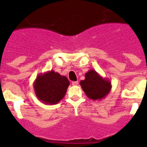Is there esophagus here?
<instances>
[{
	"instance_id": "34e87169",
	"label": "esophagus",
	"mask_w": 147,
	"mask_h": 147,
	"mask_svg": "<svg viewBox=\"0 0 147 147\" xmlns=\"http://www.w3.org/2000/svg\"><path fill=\"white\" fill-rule=\"evenodd\" d=\"M79 84V82H78V81H76V82H72V85H74V86H76V85Z\"/></svg>"
}]
</instances>
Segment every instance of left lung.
I'll return each mask as SVG.
<instances>
[{
	"instance_id": "8db88e82",
	"label": "left lung",
	"mask_w": 147,
	"mask_h": 147,
	"mask_svg": "<svg viewBox=\"0 0 147 147\" xmlns=\"http://www.w3.org/2000/svg\"><path fill=\"white\" fill-rule=\"evenodd\" d=\"M85 76V80L80 82V85L90 99H103L111 90V82L107 78L100 76L95 70H89Z\"/></svg>"
}]
</instances>
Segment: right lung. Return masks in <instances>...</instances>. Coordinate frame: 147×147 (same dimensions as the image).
Listing matches in <instances>:
<instances>
[{
  "mask_svg": "<svg viewBox=\"0 0 147 147\" xmlns=\"http://www.w3.org/2000/svg\"><path fill=\"white\" fill-rule=\"evenodd\" d=\"M70 82L67 77L53 70L40 74L34 82L36 96L47 105H56L64 98Z\"/></svg>",
  "mask_w": 147,
  "mask_h": 147,
  "instance_id": "right-lung-1",
  "label": "right lung"
}]
</instances>
